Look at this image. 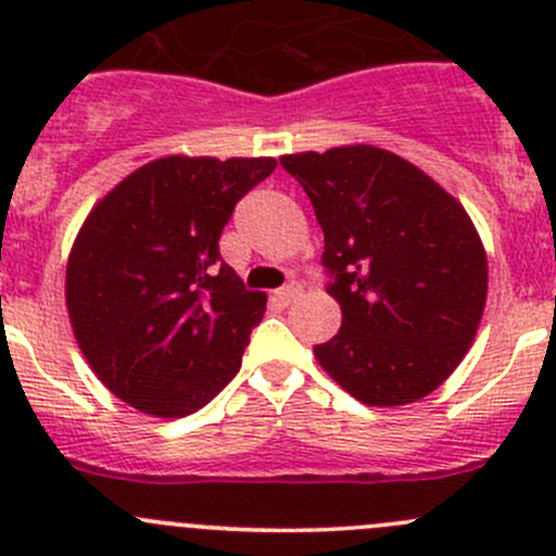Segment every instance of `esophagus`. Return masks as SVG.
Wrapping results in <instances>:
<instances>
[{"label":"esophagus","mask_w":556,"mask_h":556,"mask_svg":"<svg viewBox=\"0 0 556 556\" xmlns=\"http://www.w3.org/2000/svg\"><path fill=\"white\" fill-rule=\"evenodd\" d=\"M301 293H304L301 282H290V285H285V288L277 290V301L282 306H290V304H293V301L301 299Z\"/></svg>","instance_id":"34e87169"}]
</instances>
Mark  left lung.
<instances>
[{
	"label": "left lung",
	"instance_id": "8db88e82",
	"mask_svg": "<svg viewBox=\"0 0 556 556\" xmlns=\"http://www.w3.org/2000/svg\"><path fill=\"white\" fill-rule=\"evenodd\" d=\"M325 233L341 328L314 357L368 406L430 395L459 366L486 304V255L468 212L390 150L282 155Z\"/></svg>",
	"mask_w": 556,
	"mask_h": 556
}]
</instances>
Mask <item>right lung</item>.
Returning <instances> with one entry per match:
<instances>
[{
    "label": "right lung",
    "instance_id": "1",
    "mask_svg": "<svg viewBox=\"0 0 556 556\" xmlns=\"http://www.w3.org/2000/svg\"><path fill=\"white\" fill-rule=\"evenodd\" d=\"M274 159L150 161L83 223L66 263L77 346L110 392L153 417H185L242 366L266 295L220 257V233Z\"/></svg>",
    "mask_w": 556,
    "mask_h": 556
}]
</instances>
